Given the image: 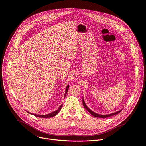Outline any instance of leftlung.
<instances>
[{
	"instance_id": "1",
	"label": "left lung",
	"mask_w": 146,
	"mask_h": 146,
	"mask_svg": "<svg viewBox=\"0 0 146 146\" xmlns=\"http://www.w3.org/2000/svg\"><path fill=\"white\" fill-rule=\"evenodd\" d=\"M82 104H83V105L84 106V108L90 113L92 115H93L94 117H100V118H106V117H110L111 116H113V115H117L118 113H119L121 111V110L118 111H116L115 112V113H111V114H109V115H99V114H97V113H95V112L92 111L91 110L89 109L88 108V107L86 105L85 103V101H84V98H82Z\"/></svg>"
}]
</instances>
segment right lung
Listing matches in <instances>:
<instances>
[{"label":"right lung","mask_w":146,"mask_h":146,"mask_svg":"<svg viewBox=\"0 0 146 146\" xmlns=\"http://www.w3.org/2000/svg\"><path fill=\"white\" fill-rule=\"evenodd\" d=\"M68 88H69V85H68L66 86V89H65V96H64V98H65V96H66L67 92H68ZM62 107V105H61L60 106V108H58V110H55V111H54L52 112V113H49V114H47V115H36V114H31V113H30V114H31V115H34V116H36V117H38L49 118V117H54V116H55L57 115L59 113V111H60V110L61 109Z\"/></svg>","instance_id":"right-lung-1"}]
</instances>
